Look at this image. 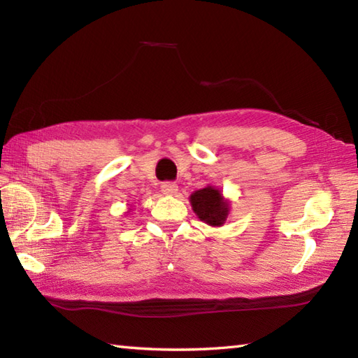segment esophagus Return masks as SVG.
Masks as SVG:
<instances>
[{
  "mask_svg": "<svg viewBox=\"0 0 358 358\" xmlns=\"http://www.w3.org/2000/svg\"><path fill=\"white\" fill-rule=\"evenodd\" d=\"M161 191L164 194H176L178 193V185L174 182H162L161 184Z\"/></svg>",
  "mask_w": 358,
  "mask_h": 358,
  "instance_id": "34e87169",
  "label": "esophagus"
}]
</instances>
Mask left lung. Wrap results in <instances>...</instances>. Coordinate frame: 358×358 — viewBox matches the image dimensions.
Here are the masks:
<instances>
[{
	"mask_svg": "<svg viewBox=\"0 0 358 358\" xmlns=\"http://www.w3.org/2000/svg\"><path fill=\"white\" fill-rule=\"evenodd\" d=\"M189 202L199 219L209 226H222L228 219L229 202L214 187L194 191L189 196Z\"/></svg>",
	"mask_w": 358,
	"mask_h": 358,
	"instance_id": "1",
	"label": "left lung"
}]
</instances>
